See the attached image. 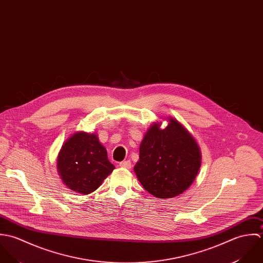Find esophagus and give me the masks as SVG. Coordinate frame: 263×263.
<instances>
[{
	"instance_id": "1",
	"label": "esophagus",
	"mask_w": 263,
	"mask_h": 263,
	"mask_svg": "<svg viewBox=\"0 0 263 263\" xmlns=\"http://www.w3.org/2000/svg\"><path fill=\"white\" fill-rule=\"evenodd\" d=\"M119 165L121 167H124V168H130L131 167V162H130V160H123L119 163Z\"/></svg>"
}]
</instances>
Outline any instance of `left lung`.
I'll return each instance as SVG.
<instances>
[{
    "instance_id": "obj_1",
    "label": "left lung",
    "mask_w": 263,
    "mask_h": 263,
    "mask_svg": "<svg viewBox=\"0 0 263 263\" xmlns=\"http://www.w3.org/2000/svg\"><path fill=\"white\" fill-rule=\"evenodd\" d=\"M200 151L191 134L175 119L164 129L153 125L145 134L134 171L143 188L158 198L183 193L200 167Z\"/></svg>"
}]
</instances>
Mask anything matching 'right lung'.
Here are the masks:
<instances>
[{
	"label": "right lung",
	"mask_w": 263,
	"mask_h": 263,
	"mask_svg": "<svg viewBox=\"0 0 263 263\" xmlns=\"http://www.w3.org/2000/svg\"><path fill=\"white\" fill-rule=\"evenodd\" d=\"M114 168L97 135L84 132L69 138L58 158V170L64 184L81 194L97 190Z\"/></svg>",
	"instance_id": "obj_1"
}]
</instances>
